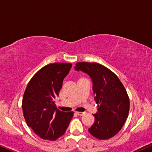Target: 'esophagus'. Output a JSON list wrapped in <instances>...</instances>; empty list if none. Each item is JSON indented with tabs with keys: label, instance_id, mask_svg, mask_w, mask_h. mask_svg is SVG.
<instances>
[{
	"label": "esophagus",
	"instance_id": "obj_1",
	"mask_svg": "<svg viewBox=\"0 0 152 152\" xmlns=\"http://www.w3.org/2000/svg\"><path fill=\"white\" fill-rule=\"evenodd\" d=\"M76 114L78 115V116H83V115L85 114V113L84 112H80V111H76Z\"/></svg>",
	"mask_w": 152,
	"mask_h": 152
}]
</instances>
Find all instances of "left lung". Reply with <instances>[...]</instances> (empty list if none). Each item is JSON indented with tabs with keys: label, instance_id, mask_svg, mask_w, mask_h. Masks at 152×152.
Here are the masks:
<instances>
[{
	"label": "left lung",
	"instance_id": "left-lung-1",
	"mask_svg": "<svg viewBox=\"0 0 152 152\" xmlns=\"http://www.w3.org/2000/svg\"><path fill=\"white\" fill-rule=\"evenodd\" d=\"M76 71L88 74L93 81L97 112L93 114L95 123L88 129L93 137L108 140L121 129L128 118L129 97L118 76L108 68L98 63L78 62Z\"/></svg>",
	"mask_w": 152,
	"mask_h": 152
}]
</instances>
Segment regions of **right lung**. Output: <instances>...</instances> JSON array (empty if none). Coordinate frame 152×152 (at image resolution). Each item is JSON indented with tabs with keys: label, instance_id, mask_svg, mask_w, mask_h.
<instances>
[{
	"label": "right lung",
	"instance_id": "right-lung-1",
	"mask_svg": "<svg viewBox=\"0 0 152 152\" xmlns=\"http://www.w3.org/2000/svg\"><path fill=\"white\" fill-rule=\"evenodd\" d=\"M69 63L46 65L28 82L22 99L23 114L28 127L43 140L54 141L64 134L74 112L59 111L54 99L59 96Z\"/></svg>",
	"mask_w": 152,
	"mask_h": 152
}]
</instances>
